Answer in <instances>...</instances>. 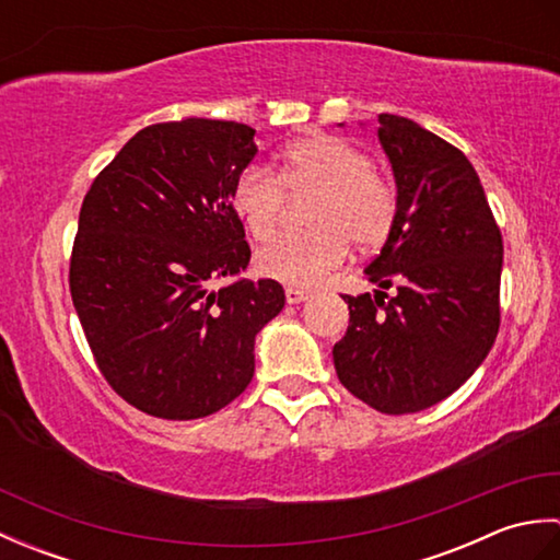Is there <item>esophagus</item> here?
Masks as SVG:
<instances>
[{
  "mask_svg": "<svg viewBox=\"0 0 560 560\" xmlns=\"http://www.w3.org/2000/svg\"><path fill=\"white\" fill-rule=\"evenodd\" d=\"M307 299H311V291L295 289V287H289V289H287V303H291V305L303 303V301H307Z\"/></svg>",
  "mask_w": 560,
  "mask_h": 560,
  "instance_id": "obj_1",
  "label": "esophagus"
}]
</instances>
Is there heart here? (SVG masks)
Segmentation results:
<instances>
[{
  "mask_svg": "<svg viewBox=\"0 0 560 560\" xmlns=\"http://www.w3.org/2000/svg\"><path fill=\"white\" fill-rule=\"evenodd\" d=\"M291 195L323 192L311 213L315 231L287 233L261 247V277L287 287H315L349 255L383 245L397 221V189L373 171V161L359 147L339 137L313 135L283 153L281 175L265 165H247L233 185V209L255 241H269L279 231Z\"/></svg>",
  "mask_w": 560,
  "mask_h": 560,
  "instance_id": "1",
  "label": "heart"
}]
</instances>
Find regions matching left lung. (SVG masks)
Instances as JSON below:
<instances>
[{
	"label": "left lung",
	"mask_w": 560,
	"mask_h": 560,
	"mask_svg": "<svg viewBox=\"0 0 560 560\" xmlns=\"http://www.w3.org/2000/svg\"><path fill=\"white\" fill-rule=\"evenodd\" d=\"M377 122L397 221L365 269L380 291L341 295L349 329L331 355L353 397L399 416L450 397L489 355L501 327L503 237L457 147L407 117L383 113Z\"/></svg>",
	"instance_id": "1"
}]
</instances>
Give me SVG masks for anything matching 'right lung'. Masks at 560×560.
Wrapping results in <instances>:
<instances>
[{
    "instance_id": "1",
    "label": "right lung",
    "mask_w": 560,
    "mask_h": 560,
    "mask_svg": "<svg viewBox=\"0 0 560 560\" xmlns=\"http://www.w3.org/2000/svg\"><path fill=\"white\" fill-rule=\"evenodd\" d=\"M255 129L187 117L137 132L83 197L69 291L98 371L127 404L192 421L243 395L255 335L287 295L249 261L233 185Z\"/></svg>"
}]
</instances>
